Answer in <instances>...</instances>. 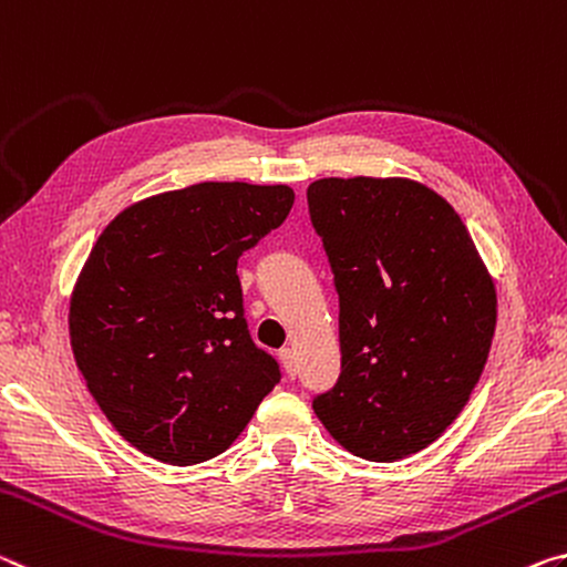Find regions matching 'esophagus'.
<instances>
[{
  "instance_id": "esophagus-1",
  "label": "esophagus",
  "mask_w": 567,
  "mask_h": 567,
  "mask_svg": "<svg viewBox=\"0 0 567 567\" xmlns=\"http://www.w3.org/2000/svg\"><path fill=\"white\" fill-rule=\"evenodd\" d=\"M278 359H281V364H284V371H286V377H296V354L291 349H281V354H278Z\"/></svg>"
}]
</instances>
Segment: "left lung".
Returning a JSON list of instances; mask_svg holds the SVG:
<instances>
[{"mask_svg": "<svg viewBox=\"0 0 567 567\" xmlns=\"http://www.w3.org/2000/svg\"><path fill=\"white\" fill-rule=\"evenodd\" d=\"M339 291L341 374L313 412L371 462L424 450L487 364L497 293L470 230L410 178H321L306 190Z\"/></svg>", "mask_w": 567, "mask_h": 567, "instance_id": "left-lung-1", "label": "left lung"}]
</instances>
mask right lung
Returning a JSON list of instances; mask_svg holds the SVG:
<instances>
[{
  "instance_id": "1",
  "label": "right lung",
  "mask_w": 567,
  "mask_h": 567,
  "mask_svg": "<svg viewBox=\"0 0 567 567\" xmlns=\"http://www.w3.org/2000/svg\"><path fill=\"white\" fill-rule=\"evenodd\" d=\"M289 185L196 183L107 223L70 299L90 394L135 450L168 465L226 452L281 379L250 341L236 274L281 226Z\"/></svg>"
}]
</instances>
